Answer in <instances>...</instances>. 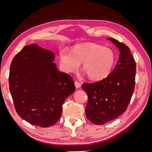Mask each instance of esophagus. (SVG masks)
<instances>
[{"mask_svg":"<svg viewBox=\"0 0 152 152\" xmlns=\"http://www.w3.org/2000/svg\"><path fill=\"white\" fill-rule=\"evenodd\" d=\"M75 86L76 87V88H79V87L81 86V84H80V83H79V82L75 81Z\"/></svg>","mask_w":152,"mask_h":152,"instance_id":"1","label":"esophagus"}]
</instances>
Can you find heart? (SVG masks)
<instances>
[{
    "label": "heart",
    "mask_w": 152,
    "mask_h": 152,
    "mask_svg": "<svg viewBox=\"0 0 152 152\" xmlns=\"http://www.w3.org/2000/svg\"><path fill=\"white\" fill-rule=\"evenodd\" d=\"M60 66L66 73L75 71L82 63V68L90 79L99 80L111 73L115 61L113 50L93 42L77 44L72 52L68 49L59 53Z\"/></svg>",
    "instance_id": "heart-1"
}]
</instances>
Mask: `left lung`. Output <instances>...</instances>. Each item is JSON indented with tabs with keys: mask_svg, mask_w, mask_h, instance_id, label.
I'll use <instances>...</instances> for the list:
<instances>
[{
	"mask_svg": "<svg viewBox=\"0 0 152 152\" xmlns=\"http://www.w3.org/2000/svg\"><path fill=\"white\" fill-rule=\"evenodd\" d=\"M108 39L120 50L117 65L104 79L82 85L89 99L86 117L96 125L113 120L125 112L134 91L136 62L129 48L113 38Z\"/></svg>",
	"mask_w": 152,
	"mask_h": 152,
	"instance_id": "1",
	"label": "left lung"
}]
</instances>
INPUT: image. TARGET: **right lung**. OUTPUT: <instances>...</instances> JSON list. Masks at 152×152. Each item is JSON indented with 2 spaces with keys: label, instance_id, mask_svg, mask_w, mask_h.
I'll use <instances>...</instances> for the list:
<instances>
[{
  "label": "right lung",
  "instance_id": "right-lung-1",
  "mask_svg": "<svg viewBox=\"0 0 152 152\" xmlns=\"http://www.w3.org/2000/svg\"><path fill=\"white\" fill-rule=\"evenodd\" d=\"M54 53L31 44L22 49L10 66L9 85L17 113L34 126L48 127L61 117L65 99L75 91L74 81L59 72Z\"/></svg>",
  "mask_w": 152,
  "mask_h": 152
}]
</instances>
